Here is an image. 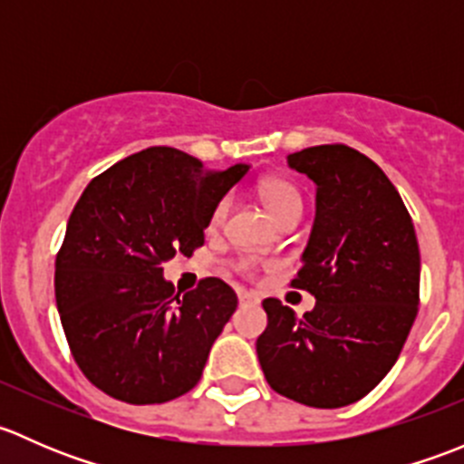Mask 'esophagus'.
<instances>
[{
	"instance_id": "1",
	"label": "esophagus",
	"mask_w": 464,
	"mask_h": 464,
	"mask_svg": "<svg viewBox=\"0 0 464 464\" xmlns=\"http://www.w3.org/2000/svg\"><path fill=\"white\" fill-rule=\"evenodd\" d=\"M260 298L251 292H240V305H256Z\"/></svg>"
}]
</instances>
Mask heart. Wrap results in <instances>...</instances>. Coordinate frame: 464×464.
I'll return each mask as SVG.
<instances>
[{"mask_svg":"<svg viewBox=\"0 0 464 464\" xmlns=\"http://www.w3.org/2000/svg\"><path fill=\"white\" fill-rule=\"evenodd\" d=\"M258 193L262 202H265L266 208H269V213L274 215L278 222H283V219L289 218V215L301 213L303 208L301 193H298V188L292 184V181L283 179V177H266V179H262L258 186ZM228 210H231V198H222L213 206V210H210L208 215V224H206L210 233L219 231V228L224 227V222H227L228 218ZM256 265H258V260L249 258V256H246V258L236 260V269L245 276L254 274Z\"/></svg>","mask_w":464,"mask_h":464,"instance_id":"b5f03b06","label":"heart"}]
</instances>
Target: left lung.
Wrapping results in <instances>:
<instances>
[{
	"instance_id": "8db88e82",
	"label": "left lung",
	"mask_w": 464,
	"mask_h": 464,
	"mask_svg": "<svg viewBox=\"0 0 464 464\" xmlns=\"http://www.w3.org/2000/svg\"><path fill=\"white\" fill-rule=\"evenodd\" d=\"M316 184V218L292 287L316 298L296 316L265 298L258 359L280 395L339 409L366 397L395 366L420 305L413 219L382 168L343 143L287 157Z\"/></svg>"
}]
</instances>
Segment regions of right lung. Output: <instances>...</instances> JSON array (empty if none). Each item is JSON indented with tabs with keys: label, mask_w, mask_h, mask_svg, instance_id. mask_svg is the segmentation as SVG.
<instances>
[{
	"label": "right lung",
	"mask_w": 464,
	"mask_h": 464,
	"mask_svg": "<svg viewBox=\"0 0 464 464\" xmlns=\"http://www.w3.org/2000/svg\"><path fill=\"white\" fill-rule=\"evenodd\" d=\"M246 170L154 145L93 177L73 206L55 303L78 368L114 400L163 404L202 377L237 296L219 278L175 292L161 265L204 245L210 210Z\"/></svg>",
	"instance_id": "1"
}]
</instances>
